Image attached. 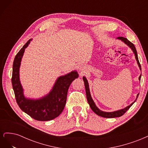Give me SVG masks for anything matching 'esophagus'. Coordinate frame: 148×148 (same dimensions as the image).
Wrapping results in <instances>:
<instances>
[{"instance_id": "1", "label": "esophagus", "mask_w": 148, "mask_h": 148, "mask_svg": "<svg viewBox=\"0 0 148 148\" xmlns=\"http://www.w3.org/2000/svg\"><path fill=\"white\" fill-rule=\"evenodd\" d=\"M79 67H80V68H79V69H80V70H83V69H84V68H83V66H79Z\"/></svg>"}]
</instances>
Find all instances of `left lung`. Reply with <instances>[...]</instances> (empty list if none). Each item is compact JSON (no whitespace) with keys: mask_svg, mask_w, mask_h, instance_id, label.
<instances>
[{"mask_svg":"<svg viewBox=\"0 0 148 148\" xmlns=\"http://www.w3.org/2000/svg\"><path fill=\"white\" fill-rule=\"evenodd\" d=\"M117 38L120 39V40H122V41H123L125 44H127V45L132 49V51H133L134 53H135V58H136V59L137 60L138 66H139V67H140V70H141V65L140 64V62H139V60H138V55H137L136 49L135 46H134V44L132 42H131L130 41H129L128 40L127 38H123V37H118ZM141 75L140 76V77H139V79H140V80L141 79ZM83 81H84V83L85 90H86L87 100H88V102L89 104V106H90L91 109L92 110V111L96 113L97 115L101 116V117H104V118H114V117H121V116H122L125 112H126L130 109V107L133 104V103L136 101L137 98H138V97L139 96V94H138V95H137V97H136V99L135 101H134L132 103V104H131L130 106H127V107H125V109H121V110H117V111L112 112H106L101 111V110H99L96 107V106L95 105V102H94L93 100L92 99V97L91 96L90 91H89V84H88L87 79H86V78H85V77H83Z\"/></svg>","mask_w":148,"mask_h":148,"instance_id":"left-lung-1","label":"left lung"}]
</instances>
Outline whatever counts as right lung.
<instances>
[{
	"label": "right lung",
	"instance_id": "1",
	"mask_svg": "<svg viewBox=\"0 0 148 148\" xmlns=\"http://www.w3.org/2000/svg\"><path fill=\"white\" fill-rule=\"evenodd\" d=\"M31 39L28 40L17 53L13 64L12 83L16 101L20 108L31 117L38 121H48L57 117L63 111L66 101L68 89L75 78L78 77L77 71L62 76L57 79L52 91L46 96L38 100L28 99L23 96V88L20 82L19 69L25 49Z\"/></svg>",
	"mask_w": 148,
	"mask_h": 148
}]
</instances>
